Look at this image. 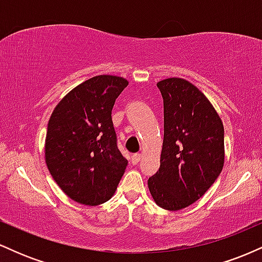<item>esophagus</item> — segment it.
<instances>
[{"label":"esophagus","instance_id":"esophagus-1","mask_svg":"<svg viewBox=\"0 0 262 262\" xmlns=\"http://www.w3.org/2000/svg\"><path fill=\"white\" fill-rule=\"evenodd\" d=\"M140 159H141V155H140V154H134L133 156H132V159H130L132 164H133V165H137L138 162L140 161Z\"/></svg>","mask_w":262,"mask_h":262}]
</instances>
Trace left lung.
<instances>
[{
    "instance_id": "8db88e82",
    "label": "left lung",
    "mask_w": 262,
    "mask_h": 262,
    "mask_svg": "<svg viewBox=\"0 0 262 262\" xmlns=\"http://www.w3.org/2000/svg\"><path fill=\"white\" fill-rule=\"evenodd\" d=\"M164 100V141L159 171L148 180L154 202L166 210L191 206L224 166V127L202 91L181 77L156 83Z\"/></svg>"
}]
</instances>
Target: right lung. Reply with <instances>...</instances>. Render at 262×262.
Here are the masks:
<instances>
[{"label":"right lung","instance_id":"1","mask_svg":"<svg viewBox=\"0 0 262 262\" xmlns=\"http://www.w3.org/2000/svg\"><path fill=\"white\" fill-rule=\"evenodd\" d=\"M128 83L121 76H93L64 96L50 116L45 162L54 181L75 202H107L124 173L128 161L117 148L111 114Z\"/></svg>","mask_w":262,"mask_h":262}]
</instances>
